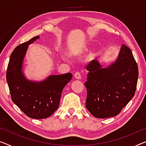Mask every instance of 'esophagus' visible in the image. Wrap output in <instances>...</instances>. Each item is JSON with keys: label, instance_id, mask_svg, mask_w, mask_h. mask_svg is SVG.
I'll return each mask as SVG.
<instances>
[{"label": "esophagus", "instance_id": "esophagus-1", "mask_svg": "<svg viewBox=\"0 0 146 146\" xmlns=\"http://www.w3.org/2000/svg\"><path fill=\"white\" fill-rule=\"evenodd\" d=\"M74 77H75V79H81V75H80L79 72H76L75 74H74Z\"/></svg>", "mask_w": 146, "mask_h": 146}]
</instances>
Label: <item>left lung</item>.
Returning <instances> with one entry per match:
<instances>
[{
    "label": "left lung",
    "instance_id": "1",
    "mask_svg": "<svg viewBox=\"0 0 146 146\" xmlns=\"http://www.w3.org/2000/svg\"><path fill=\"white\" fill-rule=\"evenodd\" d=\"M88 71L85 85L86 108L96 118L115 117L134 97L138 67L130 49L121 47L118 58L107 67L96 60L86 67Z\"/></svg>",
    "mask_w": 146,
    "mask_h": 146
}]
</instances>
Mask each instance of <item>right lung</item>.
I'll return each mask as SVG.
<instances>
[{
	"label": "right lung",
	"instance_id": "1",
	"mask_svg": "<svg viewBox=\"0 0 146 146\" xmlns=\"http://www.w3.org/2000/svg\"><path fill=\"white\" fill-rule=\"evenodd\" d=\"M39 36L19 44L11 54L6 80L12 102L30 118L35 119L49 117L59 107L62 90L70 81L72 74L50 75L40 82L26 79L23 73V62L26 52Z\"/></svg>",
	"mask_w": 146,
	"mask_h": 146
}]
</instances>
